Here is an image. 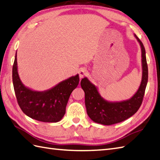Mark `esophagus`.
I'll list each match as a JSON object with an SVG mask.
<instances>
[{"label": "esophagus", "mask_w": 160, "mask_h": 160, "mask_svg": "<svg viewBox=\"0 0 160 160\" xmlns=\"http://www.w3.org/2000/svg\"><path fill=\"white\" fill-rule=\"evenodd\" d=\"M86 72H87V71H86V69H85V68H81L79 70V76L80 79H82V78L86 74Z\"/></svg>", "instance_id": "34e87169"}]
</instances>
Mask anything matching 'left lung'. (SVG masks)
<instances>
[{"mask_svg":"<svg viewBox=\"0 0 160 160\" xmlns=\"http://www.w3.org/2000/svg\"><path fill=\"white\" fill-rule=\"evenodd\" d=\"M141 48L142 75L139 88L132 97L122 101H109L101 97L97 86L87 77L81 79V86L85 92V105L90 119L97 123L111 125L128 119L139 109L148 81V66L143 44L134 34Z\"/></svg>","mask_w":160,"mask_h":160,"instance_id":"left-lung-1","label":"left lung"}]
</instances>
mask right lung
Returning a JSON list of instances; mask_svg holds the SVG:
<instances>
[{"label": "right lung", "mask_w": 160, "mask_h": 160, "mask_svg": "<svg viewBox=\"0 0 160 160\" xmlns=\"http://www.w3.org/2000/svg\"><path fill=\"white\" fill-rule=\"evenodd\" d=\"M12 79L17 101L22 112L32 119L44 122H57L62 119L70 96L79 81L77 74L48 90H32L24 86L20 79L16 53L12 69Z\"/></svg>", "instance_id": "1"}]
</instances>
